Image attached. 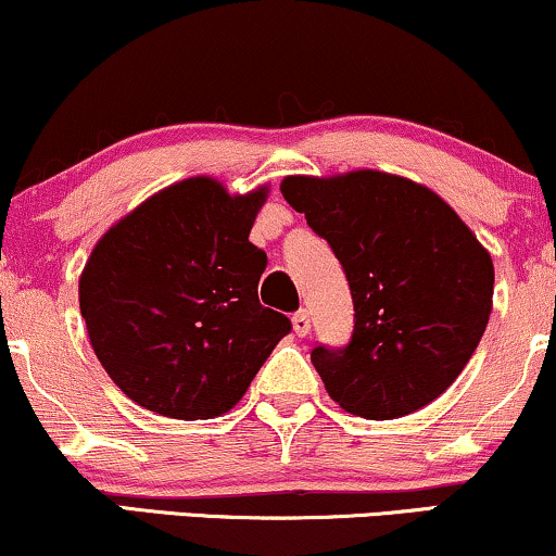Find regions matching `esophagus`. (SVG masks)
Listing matches in <instances>:
<instances>
[{"instance_id": "1", "label": "esophagus", "mask_w": 556, "mask_h": 556, "mask_svg": "<svg viewBox=\"0 0 556 556\" xmlns=\"http://www.w3.org/2000/svg\"><path fill=\"white\" fill-rule=\"evenodd\" d=\"M292 328H294V333L300 336V339H305V336L311 333V313H307V311L294 313L292 315Z\"/></svg>"}]
</instances>
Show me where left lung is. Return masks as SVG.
Instances as JSON below:
<instances>
[{
    "instance_id": "obj_1",
    "label": "left lung",
    "mask_w": 556,
    "mask_h": 556,
    "mask_svg": "<svg viewBox=\"0 0 556 556\" xmlns=\"http://www.w3.org/2000/svg\"><path fill=\"white\" fill-rule=\"evenodd\" d=\"M279 189L330 243L354 298L349 346L311 354L328 395L367 420L433 403L488 328L490 251L433 189L397 174L285 177Z\"/></svg>"
}]
</instances>
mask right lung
<instances>
[{"mask_svg": "<svg viewBox=\"0 0 556 556\" xmlns=\"http://www.w3.org/2000/svg\"><path fill=\"white\" fill-rule=\"evenodd\" d=\"M269 185L230 194L189 177L112 226L84 264L79 307L112 382L146 410L223 416L290 333L258 302L266 254L249 241Z\"/></svg>", "mask_w": 556, "mask_h": 556, "instance_id": "1", "label": "right lung"}]
</instances>
